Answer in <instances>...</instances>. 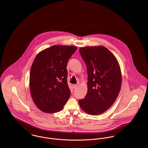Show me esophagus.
Instances as JSON below:
<instances>
[{
	"label": "esophagus",
	"instance_id": "obj_1",
	"mask_svg": "<svg viewBox=\"0 0 148 148\" xmlns=\"http://www.w3.org/2000/svg\"><path fill=\"white\" fill-rule=\"evenodd\" d=\"M73 88H74V89H77V87H78V85L74 84L73 85Z\"/></svg>",
	"mask_w": 148,
	"mask_h": 148
}]
</instances>
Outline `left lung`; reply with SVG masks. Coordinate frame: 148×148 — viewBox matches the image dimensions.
I'll use <instances>...</instances> for the list:
<instances>
[{
    "mask_svg": "<svg viewBox=\"0 0 148 148\" xmlns=\"http://www.w3.org/2000/svg\"><path fill=\"white\" fill-rule=\"evenodd\" d=\"M79 52L86 65L88 92L79 100L82 109L90 115L105 112L119 93L122 75L116 58L103 46L82 47Z\"/></svg>",
    "mask_w": 148,
    "mask_h": 148,
    "instance_id": "8db88e82",
    "label": "left lung"
}]
</instances>
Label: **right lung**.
<instances>
[{
	"label": "right lung",
	"instance_id": "obj_1",
	"mask_svg": "<svg viewBox=\"0 0 148 148\" xmlns=\"http://www.w3.org/2000/svg\"><path fill=\"white\" fill-rule=\"evenodd\" d=\"M71 45H53L39 52L30 73V90L36 106L46 113L63 109L70 97L68 62L77 49Z\"/></svg>",
	"mask_w": 148,
	"mask_h": 148
}]
</instances>
